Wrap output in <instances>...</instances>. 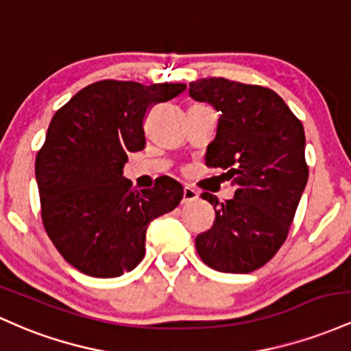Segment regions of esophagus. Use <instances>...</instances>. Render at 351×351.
Returning <instances> with one entry per match:
<instances>
[{
	"label": "esophagus",
	"instance_id": "obj_1",
	"mask_svg": "<svg viewBox=\"0 0 351 351\" xmlns=\"http://www.w3.org/2000/svg\"><path fill=\"white\" fill-rule=\"evenodd\" d=\"M197 197H199V194H197V191H194V189L189 187V186L184 187L182 204H191V202H194V200H197Z\"/></svg>",
	"mask_w": 351,
	"mask_h": 351
}]
</instances>
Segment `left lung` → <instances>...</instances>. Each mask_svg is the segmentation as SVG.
<instances>
[{
	"instance_id": "8db88e82",
	"label": "left lung",
	"mask_w": 351,
	"mask_h": 351,
	"mask_svg": "<svg viewBox=\"0 0 351 351\" xmlns=\"http://www.w3.org/2000/svg\"><path fill=\"white\" fill-rule=\"evenodd\" d=\"M189 93L220 112L206 165L223 169L235 186L227 202L202 194L214 206L215 220L197 235V254L214 270L249 274L277 254L293 222L308 180L303 125L285 101L263 86L204 77L191 82Z\"/></svg>"
}]
</instances>
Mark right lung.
Wrapping results in <instances>:
<instances>
[{"label":"right lung","instance_id":"obj_1","mask_svg":"<svg viewBox=\"0 0 351 351\" xmlns=\"http://www.w3.org/2000/svg\"><path fill=\"white\" fill-rule=\"evenodd\" d=\"M186 84L104 80L58 109L36 156V182L46 234L66 262L97 278L136 269L149 222L174 210L184 189L160 177L136 191L123 176L129 152L145 147L144 121L157 102Z\"/></svg>","mask_w":351,"mask_h":351}]
</instances>
